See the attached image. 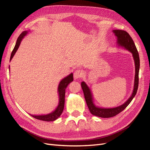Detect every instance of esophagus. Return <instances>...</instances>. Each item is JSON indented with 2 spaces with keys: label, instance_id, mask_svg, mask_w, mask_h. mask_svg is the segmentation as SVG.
Returning <instances> with one entry per match:
<instances>
[{
  "label": "esophagus",
  "instance_id": "esophagus-1",
  "mask_svg": "<svg viewBox=\"0 0 150 150\" xmlns=\"http://www.w3.org/2000/svg\"><path fill=\"white\" fill-rule=\"evenodd\" d=\"M83 75V73L82 70H76L74 73V77L75 79H80L81 78L82 76Z\"/></svg>",
  "mask_w": 150,
  "mask_h": 150
}]
</instances>
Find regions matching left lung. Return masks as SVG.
Returning a JSON list of instances; mask_svg holds the SVG:
<instances>
[{"mask_svg": "<svg viewBox=\"0 0 150 150\" xmlns=\"http://www.w3.org/2000/svg\"><path fill=\"white\" fill-rule=\"evenodd\" d=\"M113 32L115 33V36L117 37L118 45L119 46L124 47L125 49L128 50L132 54L135 65L134 88L131 96H130L126 102L124 103L123 105L115 108H103L95 106V105L93 103V96L90 89L84 81H82L81 83V86L83 91L86 105L88 106L90 113L95 116H96V117H99L101 118L113 117H115V115L120 113V112H122L123 110H124L127 108V106L130 103L133 98L134 97L135 95L137 94L138 87L139 57L137 47L135 46V44L132 39V38L130 37V35L128 34V33L126 31L122 30H113Z\"/></svg>", "mask_w": 150, "mask_h": 150, "instance_id": "left-lung-1", "label": "left lung"}]
</instances>
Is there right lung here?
Returning a JSON list of instances; mask_svg holds the SVG:
<instances>
[{
	"label": "right lung",
	"mask_w": 150,
	"mask_h": 150,
	"mask_svg": "<svg viewBox=\"0 0 150 150\" xmlns=\"http://www.w3.org/2000/svg\"><path fill=\"white\" fill-rule=\"evenodd\" d=\"M27 33H28L27 31H24L18 37L16 42V44L13 48V50L12 52L10 61L12 60L13 57L14 56V55H15L16 52L18 50L19 45H20L21 42L23 39V38L27 35ZM73 80H74L73 74H70L69 75L65 77L64 79H62L60 81L59 86H58V92H59V105H58V107H57L55 110H54V112L49 114L44 115H30L32 117L37 120L45 121V122H53V121H55V120H57L58 118H59L62 113L63 110H64V108L65 89L67 87L68 85Z\"/></svg>",
	"instance_id": "right-lung-1"
}]
</instances>
